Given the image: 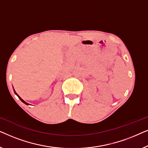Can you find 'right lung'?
<instances>
[{
	"mask_svg": "<svg viewBox=\"0 0 148 148\" xmlns=\"http://www.w3.org/2000/svg\"><path fill=\"white\" fill-rule=\"evenodd\" d=\"M15 94H16V95H17V96H18V97H19V99H20V100H21V101H22V102H23V103H25V104H27V102H25V101H24V100H22V99H21V98H20V97H19V96H18V95H17V93H16V92H15Z\"/></svg>",
	"mask_w": 148,
	"mask_h": 148,
	"instance_id": "add662e5",
	"label": "right lung"
}]
</instances>
